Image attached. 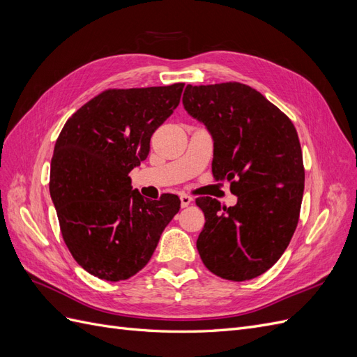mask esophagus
Masks as SVG:
<instances>
[{"label": "esophagus", "instance_id": "obj_1", "mask_svg": "<svg viewBox=\"0 0 357 357\" xmlns=\"http://www.w3.org/2000/svg\"><path fill=\"white\" fill-rule=\"evenodd\" d=\"M192 197H189V195H186V193H181L180 195V204H181V207H188L189 204H192Z\"/></svg>", "mask_w": 357, "mask_h": 357}]
</instances>
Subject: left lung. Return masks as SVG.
Segmentation results:
<instances>
[{
    "mask_svg": "<svg viewBox=\"0 0 357 357\" xmlns=\"http://www.w3.org/2000/svg\"><path fill=\"white\" fill-rule=\"evenodd\" d=\"M188 114L213 138V176L231 181L234 207L198 198L205 225L197 248L215 275L244 282L268 271L294 235L302 195L304 164L290 119L243 83L188 84Z\"/></svg>",
    "mask_w": 357,
    "mask_h": 357,
    "instance_id": "left-lung-1",
    "label": "left lung"
}]
</instances>
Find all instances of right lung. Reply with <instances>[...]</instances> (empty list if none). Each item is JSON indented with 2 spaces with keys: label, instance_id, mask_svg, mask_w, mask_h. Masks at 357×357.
I'll list each match as a JSON object with an SVG mask.
<instances>
[{
  "label": "right lung",
  "instance_id": "1",
  "mask_svg": "<svg viewBox=\"0 0 357 357\" xmlns=\"http://www.w3.org/2000/svg\"><path fill=\"white\" fill-rule=\"evenodd\" d=\"M185 83L109 89L75 112L56 139L50 197L68 250L107 282L135 275L180 210L167 193L144 199L129 172L144 160L150 137L176 110Z\"/></svg>",
  "mask_w": 357,
  "mask_h": 357
}]
</instances>
